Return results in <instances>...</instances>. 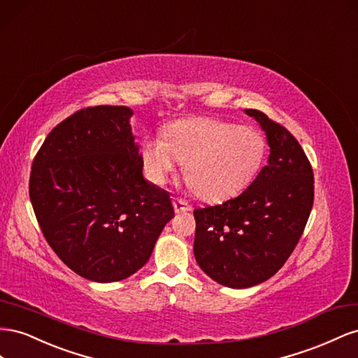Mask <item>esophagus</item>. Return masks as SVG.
Returning <instances> with one entry per match:
<instances>
[{"mask_svg": "<svg viewBox=\"0 0 358 358\" xmlns=\"http://www.w3.org/2000/svg\"><path fill=\"white\" fill-rule=\"evenodd\" d=\"M173 208H176V213H186V211H192V207L186 201L182 199H173Z\"/></svg>", "mask_w": 358, "mask_h": 358, "instance_id": "esophagus-1", "label": "esophagus"}]
</instances>
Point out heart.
Listing matches in <instances>:
<instances>
[{"label": "heart", "instance_id": "b5f03b06", "mask_svg": "<svg viewBox=\"0 0 358 358\" xmlns=\"http://www.w3.org/2000/svg\"><path fill=\"white\" fill-rule=\"evenodd\" d=\"M267 155L259 130L207 117L177 120L141 150L142 166L155 185H165L182 163L187 185L208 202L246 190Z\"/></svg>", "mask_w": 358, "mask_h": 358}]
</instances>
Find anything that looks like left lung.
I'll list each match as a JSON object with an SVG mask.
<instances>
[{
	"label": "left lung",
	"instance_id": "1",
	"mask_svg": "<svg viewBox=\"0 0 358 358\" xmlns=\"http://www.w3.org/2000/svg\"><path fill=\"white\" fill-rule=\"evenodd\" d=\"M270 155L252 185L222 206L193 211L201 270L223 287L244 289L280 270L304 231L313 206V172L289 131L257 109Z\"/></svg>",
	"mask_w": 358,
	"mask_h": 358
}]
</instances>
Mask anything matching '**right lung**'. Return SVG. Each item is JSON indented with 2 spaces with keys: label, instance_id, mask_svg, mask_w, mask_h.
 <instances>
[{
  "label": "right lung",
  "instance_id": "add662e5",
  "mask_svg": "<svg viewBox=\"0 0 358 358\" xmlns=\"http://www.w3.org/2000/svg\"><path fill=\"white\" fill-rule=\"evenodd\" d=\"M127 106L78 110L33 162L29 198L49 246L83 278L110 283L144 267L173 217L169 193L142 176Z\"/></svg>",
  "mask_w": 358,
  "mask_h": 358
}]
</instances>
